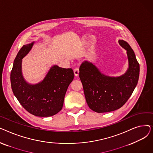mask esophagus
<instances>
[{
  "label": "esophagus",
  "instance_id": "obj_1",
  "mask_svg": "<svg viewBox=\"0 0 153 153\" xmlns=\"http://www.w3.org/2000/svg\"><path fill=\"white\" fill-rule=\"evenodd\" d=\"M74 75L76 76H77L79 75V68H76L74 69Z\"/></svg>",
  "mask_w": 153,
  "mask_h": 153
}]
</instances>
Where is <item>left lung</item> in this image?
Masks as SVG:
<instances>
[{"label":"left lung","mask_w":153,"mask_h":153,"mask_svg":"<svg viewBox=\"0 0 153 153\" xmlns=\"http://www.w3.org/2000/svg\"><path fill=\"white\" fill-rule=\"evenodd\" d=\"M126 50L128 70L119 77H110L102 74L92 62H83L79 68L87 103L97 113H105L121 108L131 95L138 84L140 64L131 46L124 40L118 41Z\"/></svg>","instance_id":"left-lung-1"}]
</instances>
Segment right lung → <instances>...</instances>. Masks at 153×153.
I'll return each mask as SVG.
<instances>
[{
	"mask_svg": "<svg viewBox=\"0 0 153 153\" xmlns=\"http://www.w3.org/2000/svg\"><path fill=\"white\" fill-rule=\"evenodd\" d=\"M34 42L23 45L14 60L10 73L11 87L14 95L22 107L36 117H51L61 110L68 86L74 79L71 68L54 65L42 82L30 84L22 72V59L29 53Z\"/></svg>",
	"mask_w": 153,
	"mask_h": 153,
	"instance_id": "obj_1",
	"label": "right lung"
}]
</instances>
